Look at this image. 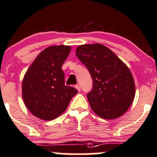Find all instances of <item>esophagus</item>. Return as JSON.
I'll list each match as a JSON object with an SVG mask.
<instances>
[{"label":"esophagus","mask_w":157,"mask_h":157,"mask_svg":"<svg viewBox=\"0 0 157 157\" xmlns=\"http://www.w3.org/2000/svg\"><path fill=\"white\" fill-rule=\"evenodd\" d=\"M75 87H76V89H77V90H78V91H79V92H80V86H79V85H77V86H75Z\"/></svg>","instance_id":"34e87169"}]
</instances>
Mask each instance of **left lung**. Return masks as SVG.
<instances>
[{"label": "left lung", "instance_id": "left-lung-1", "mask_svg": "<svg viewBox=\"0 0 157 157\" xmlns=\"http://www.w3.org/2000/svg\"><path fill=\"white\" fill-rule=\"evenodd\" d=\"M76 55L93 78V90L87 94L92 110L104 119L124 115L135 96L134 77L128 66L102 44L79 45Z\"/></svg>", "mask_w": 157, "mask_h": 157}]
</instances>
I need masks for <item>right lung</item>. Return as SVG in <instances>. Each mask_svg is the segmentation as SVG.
<instances>
[{
	"mask_svg": "<svg viewBox=\"0 0 157 157\" xmlns=\"http://www.w3.org/2000/svg\"><path fill=\"white\" fill-rule=\"evenodd\" d=\"M70 45H52L38 55L26 71L22 96L34 116L52 121L64 113L77 90L64 84L63 64L71 52Z\"/></svg>",
	"mask_w": 157,
	"mask_h": 157,
	"instance_id": "1",
	"label": "right lung"
}]
</instances>
